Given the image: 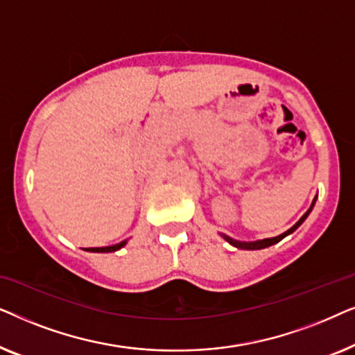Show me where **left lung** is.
Returning <instances> with one entry per match:
<instances>
[{
    "label": "left lung",
    "instance_id": "1",
    "mask_svg": "<svg viewBox=\"0 0 355 355\" xmlns=\"http://www.w3.org/2000/svg\"><path fill=\"white\" fill-rule=\"evenodd\" d=\"M315 200H317V197L313 198V202H312V205H310V208L307 211L304 213V216L300 218V220L295 223V225L291 227V230H288L286 232H283V234H279V236H276V237H268V239H261V241H255V242H241V241H236V239H232V237H230V236H225V234H221L223 237H225V239L230 242L231 245H234V247H237V249H244V250H260V249H265V247H270V245H273V244H276V242H279L281 239H284L286 236H289L291 232H294L295 230H297V227L302 225V223L305 221V218L309 216V213L312 211V208H313V205H315Z\"/></svg>",
    "mask_w": 355,
    "mask_h": 355
}]
</instances>
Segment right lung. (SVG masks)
<instances>
[{
    "instance_id": "add662e5",
    "label": "right lung",
    "mask_w": 355,
    "mask_h": 355,
    "mask_svg": "<svg viewBox=\"0 0 355 355\" xmlns=\"http://www.w3.org/2000/svg\"><path fill=\"white\" fill-rule=\"evenodd\" d=\"M128 244V241H123L119 242V244H114V245H108V247H89V249H84L87 252H101V254H105V252H116L119 250L121 247H124Z\"/></svg>"
}]
</instances>
